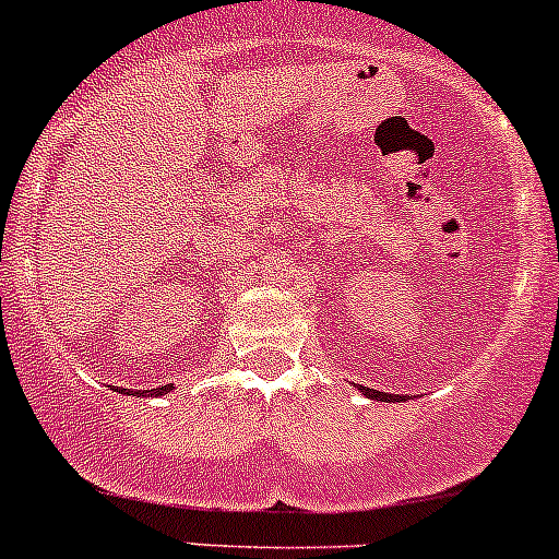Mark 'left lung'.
Returning a JSON list of instances; mask_svg holds the SVG:
<instances>
[{
  "instance_id": "obj_1",
  "label": "left lung",
  "mask_w": 559,
  "mask_h": 559,
  "mask_svg": "<svg viewBox=\"0 0 559 559\" xmlns=\"http://www.w3.org/2000/svg\"><path fill=\"white\" fill-rule=\"evenodd\" d=\"M362 392L368 394V397H373V400H400V397H394V394H386V392H376V389H368V386H362Z\"/></svg>"
}]
</instances>
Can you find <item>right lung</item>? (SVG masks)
<instances>
[{"label": "right lung", "instance_id": "1", "mask_svg": "<svg viewBox=\"0 0 559 559\" xmlns=\"http://www.w3.org/2000/svg\"><path fill=\"white\" fill-rule=\"evenodd\" d=\"M167 389H170V386H162V389H151V392H148V389H145V392H143V394H165V392H167Z\"/></svg>", "mask_w": 559, "mask_h": 559}]
</instances>
